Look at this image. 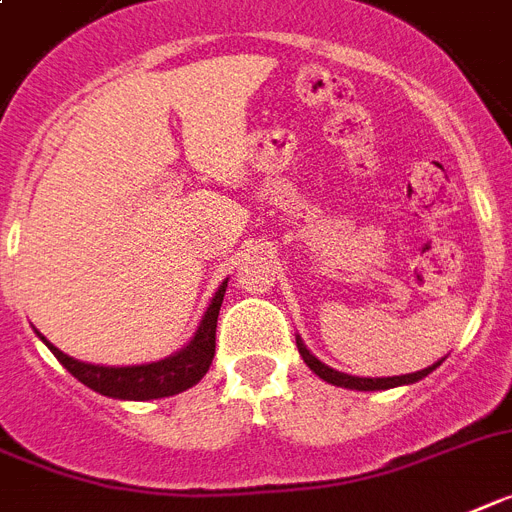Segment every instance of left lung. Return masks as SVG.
I'll return each mask as SVG.
<instances>
[{
  "mask_svg": "<svg viewBox=\"0 0 512 512\" xmlns=\"http://www.w3.org/2000/svg\"><path fill=\"white\" fill-rule=\"evenodd\" d=\"M295 345H298V353L303 356V361H306V366L311 371H314L316 377L324 379V382L329 384H337V387H348V390H361V392H371V390H390V387H400V384H413L418 382V379H424L426 374H432L434 369H437L439 363H432V366H426V369L421 371H413V374H403V377H382V379H371V377H350V374H342V371H335L332 366H327V363H322L319 358L311 353V350L306 348V342L301 340V337H295Z\"/></svg>",
  "mask_w": 512,
  "mask_h": 512,
  "instance_id": "8db88e82",
  "label": "left lung"
}]
</instances>
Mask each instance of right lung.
<instances>
[{"label":"right lung","instance_id":"add662e5","mask_svg":"<svg viewBox=\"0 0 512 512\" xmlns=\"http://www.w3.org/2000/svg\"><path fill=\"white\" fill-rule=\"evenodd\" d=\"M227 280L219 285V290L211 298L209 308L201 316L196 335L190 337L185 348H180L172 356L154 363H141V366H96V363L78 361L52 345L41 332H36L46 342V348L52 350L57 361L73 374L78 382L91 387L99 395H107L114 400H156L170 398L177 392L188 390L193 384L201 382L214 358L217 348V316L222 301H225Z\"/></svg>","mask_w":512,"mask_h":512}]
</instances>
